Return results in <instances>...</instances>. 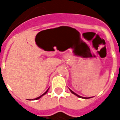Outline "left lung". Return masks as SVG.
Listing matches in <instances>:
<instances>
[{"label": "left lung", "instance_id": "1", "mask_svg": "<svg viewBox=\"0 0 120 120\" xmlns=\"http://www.w3.org/2000/svg\"><path fill=\"white\" fill-rule=\"evenodd\" d=\"M69 90H70L71 92V93H73V94H75V95H76V96H78V97H79V98H85V99H88V98H92V97H89V98H85V97H82V96H80L78 95V94H76L75 93H74V92H73V90H71V89H69Z\"/></svg>", "mask_w": 120, "mask_h": 120}]
</instances>
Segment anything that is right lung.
I'll list each match as a JSON object with an SVG mask.
<instances>
[{
    "instance_id": "1",
    "label": "right lung",
    "mask_w": 120,
    "mask_h": 120,
    "mask_svg": "<svg viewBox=\"0 0 120 120\" xmlns=\"http://www.w3.org/2000/svg\"><path fill=\"white\" fill-rule=\"evenodd\" d=\"M48 90H49V89H47V90H46V91H45V93H44V94H42V95H41V96H40L39 97H37V98H34V99H33V100H38V99H39V98H41V97H42V96H44V95H45V94H46V93H47V91H48Z\"/></svg>"
}]
</instances>
